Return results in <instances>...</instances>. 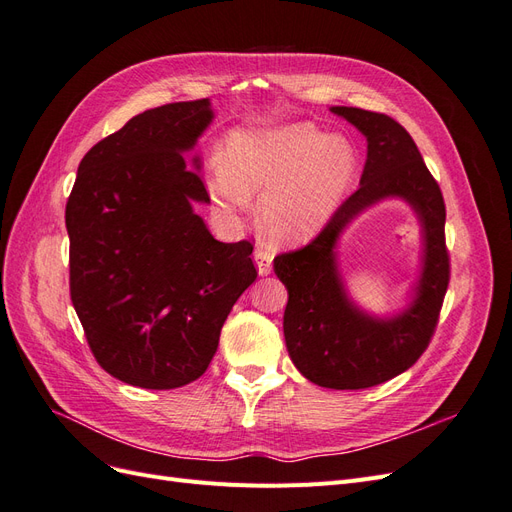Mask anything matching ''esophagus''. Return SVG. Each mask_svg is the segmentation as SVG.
Wrapping results in <instances>:
<instances>
[{"instance_id":"esophagus-1","label":"esophagus","mask_w":512,"mask_h":512,"mask_svg":"<svg viewBox=\"0 0 512 512\" xmlns=\"http://www.w3.org/2000/svg\"><path fill=\"white\" fill-rule=\"evenodd\" d=\"M254 262L260 275H269L273 269V252L267 243H258L254 250Z\"/></svg>"}]
</instances>
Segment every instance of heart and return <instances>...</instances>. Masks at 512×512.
Masks as SVG:
<instances>
[{
  "mask_svg": "<svg viewBox=\"0 0 512 512\" xmlns=\"http://www.w3.org/2000/svg\"><path fill=\"white\" fill-rule=\"evenodd\" d=\"M356 166L342 134L320 136L312 126L235 132L222 156L211 196L228 211H243L260 196V220L277 241H305L329 222L346 196Z\"/></svg>",
  "mask_w": 512,
  "mask_h": 512,
  "instance_id": "b5f03b06",
  "label": "heart"
}]
</instances>
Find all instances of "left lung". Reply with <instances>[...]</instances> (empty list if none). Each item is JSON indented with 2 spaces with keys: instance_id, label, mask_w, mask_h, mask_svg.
Returning <instances> with one entry per match:
<instances>
[{
  "instance_id": "8db88e82",
  "label": "left lung",
  "mask_w": 512,
  "mask_h": 512,
  "mask_svg": "<svg viewBox=\"0 0 512 512\" xmlns=\"http://www.w3.org/2000/svg\"><path fill=\"white\" fill-rule=\"evenodd\" d=\"M331 113L367 138L361 185L312 243L280 254L273 269L288 290L284 337L294 367L318 386L356 391L399 376L431 342L451 277L446 209L438 181L404 126L389 115L354 106H331ZM384 197L406 199L424 228V267L415 299L391 319L369 317L351 303L334 252L343 228Z\"/></svg>"
}]
</instances>
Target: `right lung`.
<instances>
[{
	"label": "right lung",
	"instance_id": "right-lung-1",
	"mask_svg": "<svg viewBox=\"0 0 512 512\" xmlns=\"http://www.w3.org/2000/svg\"><path fill=\"white\" fill-rule=\"evenodd\" d=\"M213 119L207 98L151 108L79 164L66 205L70 299L96 361L141 389H179L207 371L232 305L254 284L250 241L213 239L209 203L183 153Z\"/></svg>",
	"mask_w": 512,
	"mask_h": 512
}]
</instances>
